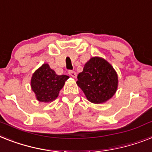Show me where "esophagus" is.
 Returning <instances> with one entry per match:
<instances>
[{"label": "esophagus", "mask_w": 152, "mask_h": 152, "mask_svg": "<svg viewBox=\"0 0 152 152\" xmlns=\"http://www.w3.org/2000/svg\"><path fill=\"white\" fill-rule=\"evenodd\" d=\"M69 74L70 76L73 77V78H76V72H74V71H72V70H69Z\"/></svg>", "instance_id": "1"}]
</instances>
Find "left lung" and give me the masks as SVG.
<instances>
[{"mask_svg":"<svg viewBox=\"0 0 152 152\" xmlns=\"http://www.w3.org/2000/svg\"><path fill=\"white\" fill-rule=\"evenodd\" d=\"M77 85L89 102L104 103L112 98L118 87V75L109 62L100 57L91 58L77 76Z\"/></svg>","mask_w":152,"mask_h":152,"instance_id":"left-lung-1","label":"left lung"}]
</instances>
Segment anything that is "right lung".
<instances>
[{"label": "right lung", "instance_id": "1", "mask_svg": "<svg viewBox=\"0 0 152 152\" xmlns=\"http://www.w3.org/2000/svg\"><path fill=\"white\" fill-rule=\"evenodd\" d=\"M69 78L66 75H57L48 64H43L32 76L31 88L39 102H50L58 97Z\"/></svg>", "mask_w": 152, "mask_h": 152}]
</instances>
